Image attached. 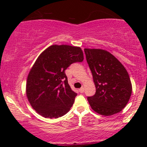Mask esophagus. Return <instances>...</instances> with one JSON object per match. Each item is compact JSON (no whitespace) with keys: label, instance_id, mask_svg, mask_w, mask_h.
<instances>
[{"label":"esophagus","instance_id":"34e87169","mask_svg":"<svg viewBox=\"0 0 147 147\" xmlns=\"http://www.w3.org/2000/svg\"><path fill=\"white\" fill-rule=\"evenodd\" d=\"M79 91L81 92V93H83V92H84V87H82L80 89H79Z\"/></svg>","mask_w":147,"mask_h":147}]
</instances>
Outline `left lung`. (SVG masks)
<instances>
[{
  "mask_svg": "<svg viewBox=\"0 0 147 147\" xmlns=\"http://www.w3.org/2000/svg\"><path fill=\"white\" fill-rule=\"evenodd\" d=\"M92 72L96 92L88 97L94 111L110 116L121 111L129 102L132 85L126 68L112 54L102 49H84Z\"/></svg>",
  "mask_w": 147,
  "mask_h": 147,
  "instance_id": "left-lung-1",
  "label": "left lung"
}]
</instances>
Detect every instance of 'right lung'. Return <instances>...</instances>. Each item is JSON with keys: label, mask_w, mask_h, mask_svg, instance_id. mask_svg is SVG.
<instances>
[{"label": "right lung", "mask_w": 147, "mask_h": 147, "mask_svg": "<svg viewBox=\"0 0 147 147\" xmlns=\"http://www.w3.org/2000/svg\"><path fill=\"white\" fill-rule=\"evenodd\" d=\"M84 60L79 47L53 45L45 49L31 68L26 83V95L37 113L45 118L66 114L77 93L69 86L65 70Z\"/></svg>", "instance_id": "add662e5"}]
</instances>
